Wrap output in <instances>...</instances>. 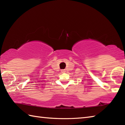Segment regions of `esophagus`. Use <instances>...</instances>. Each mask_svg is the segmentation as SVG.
<instances>
[{"label":"esophagus","instance_id":"1","mask_svg":"<svg viewBox=\"0 0 125 125\" xmlns=\"http://www.w3.org/2000/svg\"><path fill=\"white\" fill-rule=\"evenodd\" d=\"M61 71H62V73H64L65 72V69H62V70H61Z\"/></svg>","mask_w":125,"mask_h":125}]
</instances>
